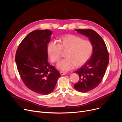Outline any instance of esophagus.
<instances>
[{"label": "esophagus", "instance_id": "1", "mask_svg": "<svg viewBox=\"0 0 122 122\" xmlns=\"http://www.w3.org/2000/svg\"><path fill=\"white\" fill-rule=\"evenodd\" d=\"M67 73H66V72H60V74H61V75H62V76L65 75L67 74Z\"/></svg>", "mask_w": 122, "mask_h": 122}]
</instances>
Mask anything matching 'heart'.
<instances>
[{
    "instance_id": "obj_1",
    "label": "heart",
    "mask_w": 122,
    "mask_h": 122,
    "mask_svg": "<svg viewBox=\"0 0 122 122\" xmlns=\"http://www.w3.org/2000/svg\"><path fill=\"white\" fill-rule=\"evenodd\" d=\"M59 44L55 41L50 42L47 46V52L51 62H58L62 55V50H67L66 58L61 60L57 67L62 71H68L75 66L80 67L91 57L93 45L91 41L83 40L80 36L68 35L61 37Z\"/></svg>"
}]
</instances>
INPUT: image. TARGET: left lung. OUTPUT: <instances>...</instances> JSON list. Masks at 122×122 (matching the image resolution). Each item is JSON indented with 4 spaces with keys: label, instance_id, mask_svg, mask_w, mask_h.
I'll return each mask as SVG.
<instances>
[{
    "label": "left lung",
    "instance_id": "8db88e82",
    "mask_svg": "<svg viewBox=\"0 0 122 122\" xmlns=\"http://www.w3.org/2000/svg\"><path fill=\"white\" fill-rule=\"evenodd\" d=\"M76 30L87 36L93 47L91 58L75 72L80 79L74 88L79 92H86L100 84L106 71L109 56L105 42L97 32L92 29Z\"/></svg>",
    "mask_w": 122,
    "mask_h": 122
}]
</instances>
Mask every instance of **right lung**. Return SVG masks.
I'll return each mask as SVG.
<instances>
[{"label":"right lung","instance_id":"right-lung-1","mask_svg":"<svg viewBox=\"0 0 122 122\" xmlns=\"http://www.w3.org/2000/svg\"><path fill=\"white\" fill-rule=\"evenodd\" d=\"M52 31L36 30L25 36L16 51L15 61L25 85L36 93L46 95L52 92L61 76L47 61V44Z\"/></svg>","mask_w":122,"mask_h":122}]
</instances>
